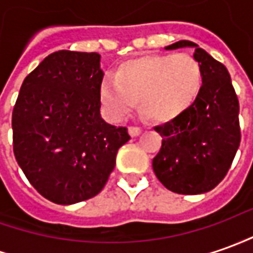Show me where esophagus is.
Listing matches in <instances>:
<instances>
[{"instance_id":"obj_1","label":"esophagus","mask_w":253,"mask_h":253,"mask_svg":"<svg viewBox=\"0 0 253 253\" xmlns=\"http://www.w3.org/2000/svg\"><path fill=\"white\" fill-rule=\"evenodd\" d=\"M141 131H142V130H141L140 127H135V126L128 127V134H130L131 137H137V135H140Z\"/></svg>"}]
</instances>
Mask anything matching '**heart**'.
Returning <instances> with one entry per match:
<instances>
[{
	"label": "heart",
	"mask_w": 253,
	"mask_h": 253,
	"mask_svg": "<svg viewBox=\"0 0 253 253\" xmlns=\"http://www.w3.org/2000/svg\"><path fill=\"white\" fill-rule=\"evenodd\" d=\"M202 83L201 65L190 54L142 55L122 62L113 77H105L99 98L112 119H123L138 98L145 116L170 122L191 108Z\"/></svg>",
	"instance_id": "heart-1"
}]
</instances>
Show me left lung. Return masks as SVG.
<instances>
[{"mask_svg": "<svg viewBox=\"0 0 253 253\" xmlns=\"http://www.w3.org/2000/svg\"><path fill=\"white\" fill-rule=\"evenodd\" d=\"M195 48L204 83L188 111L155 127L162 147L152 161L158 180L184 195L213 190L227 174L240 147V104L226 66L195 42L177 41L166 49Z\"/></svg>", "mask_w": 253, "mask_h": 253, "instance_id": "obj_1", "label": "left lung"}]
</instances>
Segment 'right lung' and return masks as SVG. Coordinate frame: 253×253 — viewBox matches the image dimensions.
<instances>
[{
    "label": "right lung",
    "instance_id": "obj_1",
    "mask_svg": "<svg viewBox=\"0 0 253 253\" xmlns=\"http://www.w3.org/2000/svg\"><path fill=\"white\" fill-rule=\"evenodd\" d=\"M97 52L56 51L20 87L12 112L13 154L48 201L72 205L95 197L130 140L126 127L101 118L104 79Z\"/></svg>",
    "mask_w": 253,
    "mask_h": 253
}]
</instances>
